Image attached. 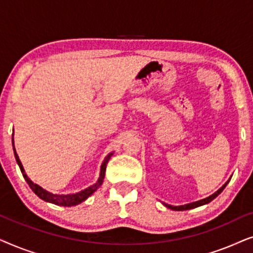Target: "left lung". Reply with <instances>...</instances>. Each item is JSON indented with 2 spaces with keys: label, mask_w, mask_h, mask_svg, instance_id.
Returning <instances> with one entry per match:
<instances>
[{
  "label": "left lung",
  "mask_w": 253,
  "mask_h": 253,
  "mask_svg": "<svg viewBox=\"0 0 253 253\" xmlns=\"http://www.w3.org/2000/svg\"><path fill=\"white\" fill-rule=\"evenodd\" d=\"M230 181V178L228 179V181L224 183V184L221 186V188L217 190V191H215L213 193V195H211L207 197V198H204V199H200L198 200V202H193V203H190V204H185V205H179V206H174V205H169V204H166V203H162L166 207H168V209H170L172 211H186V210H192V209H196V207L198 206H203V205H206V204H209L212 202V200L214 198H216L217 196L220 195L221 192L223 191V189L226 188V185L228 184V182Z\"/></svg>",
  "instance_id": "left-lung-1"
}]
</instances>
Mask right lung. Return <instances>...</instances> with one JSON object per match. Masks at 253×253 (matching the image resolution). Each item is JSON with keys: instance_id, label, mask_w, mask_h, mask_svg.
Wrapping results in <instances>:
<instances>
[{"instance_id": "1", "label": "right lung", "mask_w": 253, "mask_h": 253, "mask_svg": "<svg viewBox=\"0 0 253 253\" xmlns=\"http://www.w3.org/2000/svg\"><path fill=\"white\" fill-rule=\"evenodd\" d=\"M12 147H13V153H15L16 161H17V164H18L19 168H20V171H22L24 178H25L27 184L30 185V188L32 189V191L36 193V195L39 197L40 199L44 200V202L50 203V204H55V205H58V206H68V207L76 206V205H78V204L85 202V200L87 199L89 196L93 195V193H94L96 190H98L100 186H101V184L103 183V178H105L107 164H108L110 157H112V155L114 154V152H112V153H109L105 158V160H103L101 167H100L99 178H98V181L94 183V184L88 186V188H86L84 190H82V191L76 192V193H68V195H57V193H51L49 191H47V190L41 188L40 185H38V184H36V183H33L29 177H27L26 172H25V170H24L22 162H20L19 158H18V154H17V152H16L15 145H13V134H12Z\"/></svg>"}]
</instances>
